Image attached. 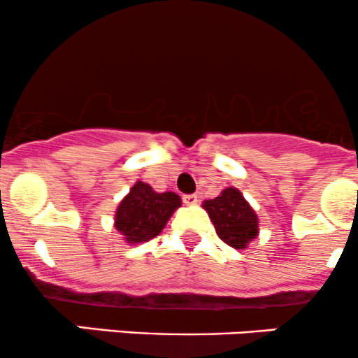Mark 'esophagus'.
<instances>
[{
	"label": "esophagus",
	"mask_w": 358,
	"mask_h": 358,
	"mask_svg": "<svg viewBox=\"0 0 358 358\" xmlns=\"http://www.w3.org/2000/svg\"><path fill=\"white\" fill-rule=\"evenodd\" d=\"M182 201L187 204V206H192V204H198V196H196V194H184Z\"/></svg>",
	"instance_id": "1"
}]
</instances>
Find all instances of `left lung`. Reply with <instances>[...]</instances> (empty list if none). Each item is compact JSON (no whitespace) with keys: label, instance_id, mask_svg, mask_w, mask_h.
I'll return each instance as SVG.
<instances>
[{"label":"left lung","instance_id":"left-lung-1","mask_svg":"<svg viewBox=\"0 0 358 358\" xmlns=\"http://www.w3.org/2000/svg\"><path fill=\"white\" fill-rule=\"evenodd\" d=\"M203 208L210 215L220 238L236 250H245L259 235V218L255 211L235 187H227L215 199H206Z\"/></svg>","mask_w":358,"mask_h":358}]
</instances>
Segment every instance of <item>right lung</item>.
<instances>
[{
    "label": "right lung",
    "mask_w": 358,
    "mask_h": 358,
    "mask_svg": "<svg viewBox=\"0 0 358 358\" xmlns=\"http://www.w3.org/2000/svg\"><path fill=\"white\" fill-rule=\"evenodd\" d=\"M180 206L176 192H155L147 182L136 180L115 213V228L127 243L136 245L155 238Z\"/></svg>",
    "instance_id": "add662e5"
}]
</instances>
